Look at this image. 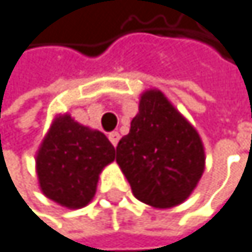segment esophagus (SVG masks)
<instances>
[{
	"instance_id": "1",
	"label": "esophagus",
	"mask_w": 252,
	"mask_h": 252,
	"mask_svg": "<svg viewBox=\"0 0 252 252\" xmlns=\"http://www.w3.org/2000/svg\"><path fill=\"white\" fill-rule=\"evenodd\" d=\"M109 141H111L112 146L115 147L117 144H119V141H120V133H119V132H111V133H109Z\"/></svg>"
}]
</instances>
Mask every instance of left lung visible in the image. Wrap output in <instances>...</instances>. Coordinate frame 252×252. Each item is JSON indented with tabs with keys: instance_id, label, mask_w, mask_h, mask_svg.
<instances>
[{
	"instance_id": "obj_1",
	"label": "left lung",
	"mask_w": 252,
	"mask_h": 252,
	"mask_svg": "<svg viewBox=\"0 0 252 252\" xmlns=\"http://www.w3.org/2000/svg\"><path fill=\"white\" fill-rule=\"evenodd\" d=\"M117 164L133 196L155 208L183 204L205 170V149L194 126L157 88L141 93L138 114L117 146Z\"/></svg>"
}]
</instances>
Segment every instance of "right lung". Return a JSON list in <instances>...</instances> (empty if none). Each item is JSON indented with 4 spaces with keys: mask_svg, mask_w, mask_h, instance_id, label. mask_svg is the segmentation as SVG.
Masks as SVG:
<instances>
[{
    "mask_svg": "<svg viewBox=\"0 0 252 252\" xmlns=\"http://www.w3.org/2000/svg\"><path fill=\"white\" fill-rule=\"evenodd\" d=\"M114 159L115 149L103 132L80 125L68 112L58 114L34 157L39 189L62 207L83 208Z\"/></svg>",
    "mask_w": 252,
    "mask_h": 252,
    "instance_id": "1",
    "label": "right lung"
}]
</instances>
